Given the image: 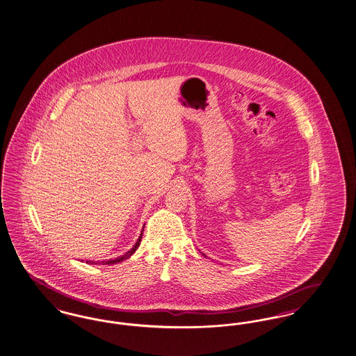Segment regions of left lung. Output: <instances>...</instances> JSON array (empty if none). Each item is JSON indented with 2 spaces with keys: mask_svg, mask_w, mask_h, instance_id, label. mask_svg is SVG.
Returning <instances> with one entry per match:
<instances>
[{
  "mask_svg": "<svg viewBox=\"0 0 356 356\" xmlns=\"http://www.w3.org/2000/svg\"><path fill=\"white\" fill-rule=\"evenodd\" d=\"M204 256H205V254H204Z\"/></svg>",
  "mask_w": 356,
  "mask_h": 356,
  "instance_id": "obj_1",
  "label": "left lung"
}]
</instances>
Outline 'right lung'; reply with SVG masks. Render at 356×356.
<instances>
[{"instance_id": "add662e5", "label": "right lung", "mask_w": 356, "mask_h": 356, "mask_svg": "<svg viewBox=\"0 0 356 356\" xmlns=\"http://www.w3.org/2000/svg\"><path fill=\"white\" fill-rule=\"evenodd\" d=\"M142 236H143V230H142V234H140V237L138 238V241H136V243L134 245V248L131 249V250H128L127 253L126 254H123V256L118 257V258H115V259H110V261H87V264H102V265H111V264H118V262H122V261H124V259H127V258H129V257L132 256L135 252H136V249L139 248V245H140V241H142Z\"/></svg>"}]
</instances>
